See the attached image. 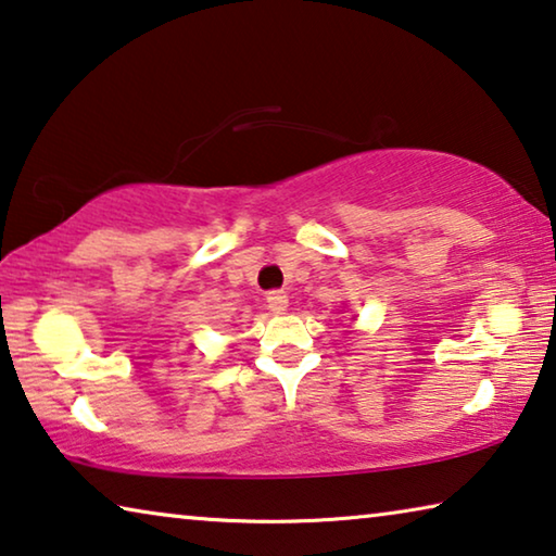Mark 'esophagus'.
<instances>
[{
	"instance_id": "esophagus-1",
	"label": "esophagus",
	"mask_w": 556,
	"mask_h": 556,
	"mask_svg": "<svg viewBox=\"0 0 556 556\" xmlns=\"http://www.w3.org/2000/svg\"><path fill=\"white\" fill-rule=\"evenodd\" d=\"M268 301V307L273 313H283L288 307V295L283 293V290H270V293L266 295Z\"/></svg>"
}]
</instances>
